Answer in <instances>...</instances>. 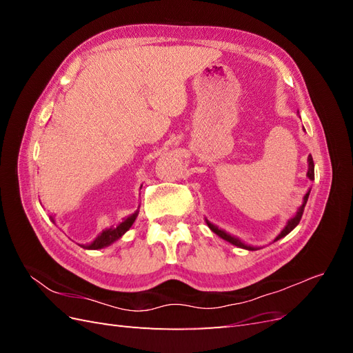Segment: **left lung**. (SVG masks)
<instances>
[{
	"label": "left lung",
	"mask_w": 353,
	"mask_h": 353,
	"mask_svg": "<svg viewBox=\"0 0 353 353\" xmlns=\"http://www.w3.org/2000/svg\"><path fill=\"white\" fill-rule=\"evenodd\" d=\"M306 176L311 179V181H314L315 179V172H314V160H312V156L309 154L307 156V172H306ZM309 193H311V188L307 190V193L303 196V201H302V205L299 206V209H297V212H296V215L293 216V218H290L287 221V223H285V227L281 230V232L279 234V236H276L275 239H274V241H276V240H280V239H283V237H285L288 232H292L297 225H299V222H301V219H302V215H303V210H305V206H306V201H307V197H309ZM206 221V223H208V227L216 234V236H219L221 239H223L225 241H228V243H231V244H234V245H237V248H240V249H245V250H259L261 248H258V245H252V244H245L244 241H241L240 239H237L236 236H231V234H228L227 231H223V230H221L219 227H216L215 223H212V222H209L208 219H205Z\"/></svg>",
	"instance_id": "obj_1"
}]
</instances>
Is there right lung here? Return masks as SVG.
I'll return each mask as SVG.
<instances>
[{
    "label": "right lung",
    "mask_w": 353,
    "mask_h": 353,
    "mask_svg": "<svg viewBox=\"0 0 353 353\" xmlns=\"http://www.w3.org/2000/svg\"><path fill=\"white\" fill-rule=\"evenodd\" d=\"M143 187V185H141ZM138 209H140V206H138ZM135 210L134 213H131L130 216H126L121 223H117L116 227H110V228H105L103 230L97 237H95L91 243L88 244H81V248L83 249H88V250H99V249H103V248H108V245L113 244L114 241L119 240L123 234L130 230L132 227V223L135 222L137 216H138V212L140 210ZM51 221L54 222V218L51 216ZM56 223V222H54Z\"/></svg>",
    "instance_id": "obj_1"
}]
</instances>
